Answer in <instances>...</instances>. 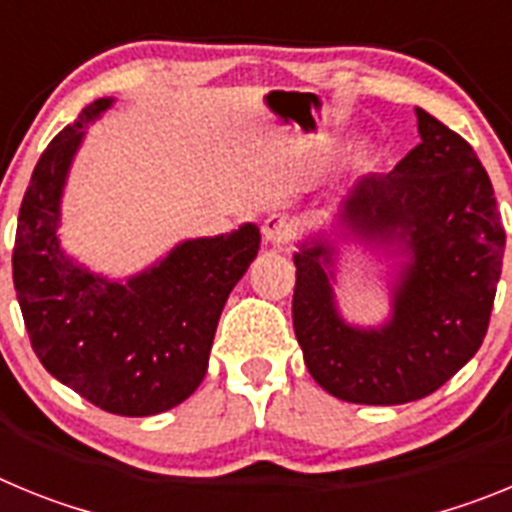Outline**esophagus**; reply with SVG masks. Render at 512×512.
I'll return each mask as SVG.
<instances>
[{
	"label": "esophagus",
	"mask_w": 512,
	"mask_h": 512,
	"mask_svg": "<svg viewBox=\"0 0 512 512\" xmlns=\"http://www.w3.org/2000/svg\"><path fill=\"white\" fill-rule=\"evenodd\" d=\"M292 235H295V225L282 212H271L264 220V238L271 246H284V243H289Z\"/></svg>",
	"instance_id": "34e87169"
}]
</instances>
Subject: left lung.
I'll list each match as a JSON object with an SVG mask.
<instances>
[{
  "label": "left lung",
  "mask_w": 512,
  "mask_h": 512,
  "mask_svg": "<svg viewBox=\"0 0 512 512\" xmlns=\"http://www.w3.org/2000/svg\"><path fill=\"white\" fill-rule=\"evenodd\" d=\"M420 143L390 174L361 176L338 202L341 241L400 256L382 325H354L336 305V241L300 243L292 297L307 372L328 395L402 405L436 392L485 341L505 230L485 166L467 140L415 110Z\"/></svg>",
  "instance_id": "obj_1"
}]
</instances>
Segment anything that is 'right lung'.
I'll list each match as a JSON object with an SVG mask.
<instances>
[{"label": "right lung", "instance_id": "add662e5", "mask_svg": "<svg viewBox=\"0 0 512 512\" xmlns=\"http://www.w3.org/2000/svg\"><path fill=\"white\" fill-rule=\"evenodd\" d=\"M84 107L45 148L22 197L12 279L40 364L97 408L146 418L176 408L205 379L228 295L261 243L243 223L176 243L128 279H107L61 248V197L89 122L112 107Z\"/></svg>", "mask_w": 512, "mask_h": 512}]
</instances>
